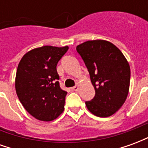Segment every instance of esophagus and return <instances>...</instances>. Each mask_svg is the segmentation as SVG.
Listing matches in <instances>:
<instances>
[{
  "instance_id": "esophagus-1",
  "label": "esophagus",
  "mask_w": 148,
  "mask_h": 148,
  "mask_svg": "<svg viewBox=\"0 0 148 148\" xmlns=\"http://www.w3.org/2000/svg\"><path fill=\"white\" fill-rule=\"evenodd\" d=\"M72 90H74V91H77V90H78V86H74L72 88Z\"/></svg>"
}]
</instances>
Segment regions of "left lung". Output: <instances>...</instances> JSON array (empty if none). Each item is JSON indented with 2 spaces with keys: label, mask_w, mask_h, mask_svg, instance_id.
Listing matches in <instances>:
<instances>
[{
  "label": "left lung",
  "mask_w": 148,
  "mask_h": 148,
  "mask_svg": "<svg viewBox=\"0 0 148 148\" xmlns=\"http://www.w3.org/2000/svg\"><path fill=\"white\" fill-rule=\"evenodd\" d=\"M90 73L95 96L86 101L90 112L108 117L121 109L130 85V66L122 52L112 42L89 40L76 47Z\"/></svg>",
  "instance_id": "obj_1"
}]
</instances>
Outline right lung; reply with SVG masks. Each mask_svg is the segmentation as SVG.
Masks as SVG:
<instances>
[{"mask_svg": "<svg viewBox=\"0 0 148 148\" xmlns=\"http://www.w3.org/2000/svg\"><path fill=\"white\" fill-rule=\"evenodd\" d=\"M67 46H43L26 53L18 65L15 87L18 98L32 116L51 121L64 110L66 91L59 86L57 64Z\"/></svg>", "mask_w": 148, "mask_h": 148, "instance_id": "obj_1", "label": "right lung"}]
</instances>
